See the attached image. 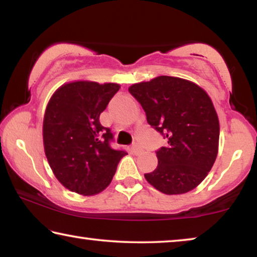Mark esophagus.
<instances>
[{
	"instance_id": "esophagus-1",
	"label": "esophagus",
	"mask_w": 257,
	"mask_h": 257,
	"mask_svg": "<svg viewBox=\"0 0 257 257\" xmlns=\"http://www.w3.org/2000/svg\"><path fill=\"white\" fill-rule=\"evenodd\" d=\"M132 150H133V152L135 154H139L142 152V149H141V146H139L137 143H135V144H133V146H132Z\"/></svg>"
}]
</instances>
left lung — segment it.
Listing matches in <instances>:
<instances>
[{
  "instance_id": "obj_1",
  "label": "left lung",
  "mask_w": 257,
  "mask_h": 257,
  "mask_svg": "<svg viewBox=\"0 0 257 257\" xmlns=\"http://www.w3.org/2000/svg\"><path fill=\"white\" fill-rule=\"evenodd\" d=\"M129 93L144 108L147 122L168 139L156 151L158 167L145 179L167 195L196 188L219 150V118L210 96L194 82L170 76L134 84Z\"/></svg>"
}]
</instances>
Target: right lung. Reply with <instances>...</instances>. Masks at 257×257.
<instances>
[{
	"mask_svg": "<svg viewBox=\"0 0 257 257\" xmlns=\"http://www.w3.org/2000/svg\"><path fill=\"white\" fill-rule=\"evenodd\" d=\"M120 85L95 81L64 84L52 95L43 121V142L49 164L61 184L84 196L110 185L127 152L113 150V135L99 115Z\"/></svg>",
	"mask_w": 257,
	"mask_h": 257,
	"instance_id": "right-lung-1",
	"label": "right lung"
}]
</instances>
